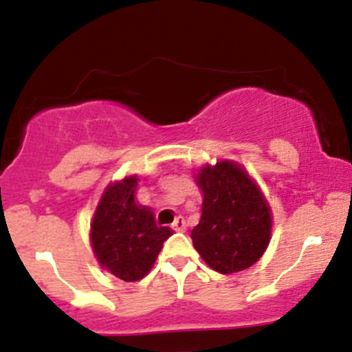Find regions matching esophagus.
I'll return each instance as SVG.
<instances>
[{
    "mask_svg": "<svg viewBox=\"0 0 352 352\" xmlns=\"http://www.w3.org/2000/svg\"><path fill=\"white\" fill-rule=\"evenodd\" d=\"M172 228L175 230V232H186V221H184V218L182 216H177L175 218V221H173V225H172Z\"/></svg>",
    "mask_w": 352,
    "mask_h": 352,
    "instance_id": "34e87169",
    "label": "esophagus"
}]
</instances>
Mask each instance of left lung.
I'll list each match as a JSON object with an SVG mask.
<instances>
[{"instance_id": "8db88e82", "label": "left lung", "mask_w": 352, "mask_h": 352, "mask_svg": "<svg viewBox=\"0 0 352 352\" xmlns=\"http://www.w3.org/2000/svg\"><path fill=\"white\" fill-rule=\"evenodd\" d=\"M202 212L190 232L202 261L219 274L252 267L267 250L272 211L258 184L232 160L197 168Z\"/></svg>"}]
</instances>
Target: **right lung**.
Returning <instances> with one entry per match:
<instances>
[{
  "instance_id": "1",
  "label": "right lung",
  "mask_w": 352,
  "mask_h": 352,
  "mask_svg": "<svg viewBox=\"0 0 352 352\" xmlns=\"http://www.w3.org/2000/svg\"><path fill=\"white\" fill-rule=\"evenodd\" d=\"M138 175L110 182L90 223V243L102 269L126 283L143 279L163 242L173 235L155 221L151 208L136 201Z\"/></svg>"
}]
</instances>
